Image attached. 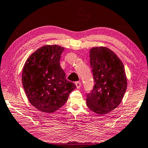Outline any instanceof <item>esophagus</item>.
I'll return each mask as SVG.
<instances>
[{
  "instance_id": "1",
  "label": "esophagus",
  "mask_w": 148,
  "mask_h": 148,
  "mask_svg": "<svg viewBox=\"0 0 148 148\" xmlns=\"http://www.w3.org/2000/svg\"><path fill=\"white\" fill-rule=\"evenodd\" d=\"M75 84H76V87H77V89L80 88V87H81V86H82V84H81V83H80L79 82H76V83H75Z\"/></svg>"
}]
</instances>
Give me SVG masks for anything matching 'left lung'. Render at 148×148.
I'll use <instances>...</instances> for the list:
<instances>
[{
  "mask_svg": "<svg viewBox=\"0 0 148 148\" xmlns=\"http://www.w3.org/2000/svg\"><path fill=\"white\" fill-rule=\"evenodd\" d=\"M89 57L95 85L87 95V106L97 114H106L119 106L126 91L124 65L106 47H92Z\"/></svg>",
  "mask_w": 148,
  "mask_h": 148,
  "instance_id": "obj_1",
  "label": "left lung"
}]
</instances>
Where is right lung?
Masks as SVG:
<instances>
[{
	"label": "right lung",
	"instance_id": "1",
	"mask_svg": "<svg viewBox=\"0 0 148 148\" xmlns=\"http://www.w3.org/2000/svg\"><path fill=\"white\" fill-rule=\"evenodd\" d=\"M64 47L46 45L36 50L24 64L22 84L29 102L40 111L51 114L66 103L76 86L66 79L60 65Z\"/></svg>",
	"mask_w": 148,
	"mask_h": 148
}]
</instances>
